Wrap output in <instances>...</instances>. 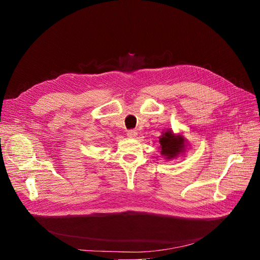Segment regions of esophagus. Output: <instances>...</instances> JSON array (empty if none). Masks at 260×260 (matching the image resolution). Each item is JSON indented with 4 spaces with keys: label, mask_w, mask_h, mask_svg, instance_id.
Masks as SVG:
<instances>
[{
    "label": "esophagus",
    "mask_w": 260,
    "mask_h": 260,
    "mask_svg": "<svg viewBox=\"0 0 260 260\" xmlns=\"http://www.w3.org/2000/svg\"><path fill=\"white\" fill-rule=\"evenodd\" d=\"M136 136H137V132H136L135 129H131L127 132V137L128 138H135Z\"/></svg>",
    "instance_id": "esophagus-1"
}]
</instances>
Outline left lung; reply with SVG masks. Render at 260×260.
Listing matches in <instances>:
<instances>
[{
  "instance_id": "8db88e82",
  "label": "left lung",
  "mask_w": 260,
  "mask_h": 260,
  "mask_svg": "<svg viewBox=\"0 0 260 260\" xmlns=\"http://www.w3.org/2000/svg\"><path fill=\"white\" fill-rule=\"evenodd\" d=\"M160 154L168 161L183 156L188 146L187 140L182 134H175L173 129L168 128L162 132L159 137Z\"/></svg>"
}]
</instances>
